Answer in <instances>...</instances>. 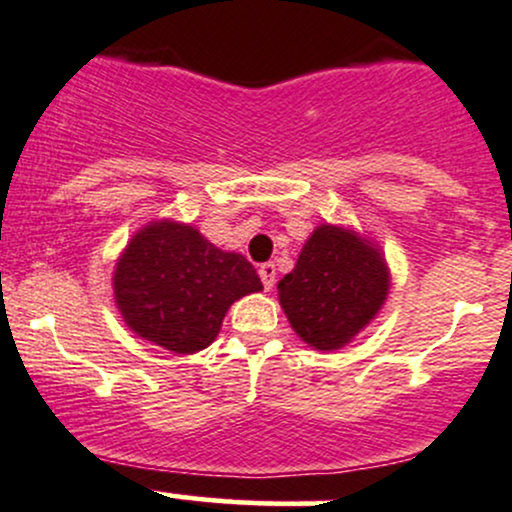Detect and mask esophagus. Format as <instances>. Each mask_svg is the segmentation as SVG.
<instances>
[{
  "instance_id": "esophagus-1",
  "label": "esophagus",
  "mask_w": 512,
  "mask_h": 512,
  "mask_svg": "<svg viewBox=\"0 0 512 512\" xmlns=\"http://www.w3.org/2000/svg\"><path fill=\"white\" fill-rule=\"evenodd\" d=\"M258 276H261L263 288L271 290L273 285H276V266H273V263H263V266L258 268Z\"/></svg>"
}]
</instances>
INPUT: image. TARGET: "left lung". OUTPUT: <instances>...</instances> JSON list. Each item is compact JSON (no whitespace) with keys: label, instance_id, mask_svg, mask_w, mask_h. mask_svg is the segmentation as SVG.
<instances>
[{"label":"left lung","instance_id":"8db88e82","mask_svg":"<svg viewBox=\"0 0 512 512\" xmlns=\"http://www.w3.org/2000/svg\"><path fill=\"white\" fill-rule=\"evenodd\" d=\"M388 295L383 256L349 229L322 224L302 246L278 298L302 342L334 351L354 339Z\"/></svg>","mask_w":512,"mask_h":512}]
</instances>
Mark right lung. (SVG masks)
I'll return each instance as SVG.
<instances>
[{
    "instance_id": "1",
    "label": "right lung",
    "mask_w": 512,
    "mask_h": 512,
    "mask_svg": "<svg viewBox=\"0 0 512 512\" xmlns=\"http://www.w3.org/2000/svg\"><path fill=\"white\" fill-rule=\"evenodd\" d=\"M261 288L244 256L175 222L141 229L114 271V298L126 324L175 354L210 346L232 302Z\"/></svg>"
}]
</instances>
